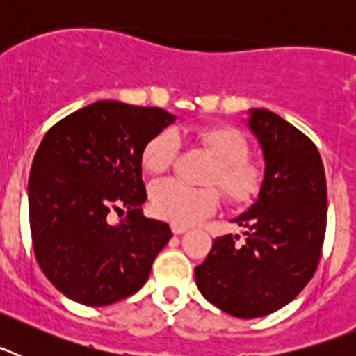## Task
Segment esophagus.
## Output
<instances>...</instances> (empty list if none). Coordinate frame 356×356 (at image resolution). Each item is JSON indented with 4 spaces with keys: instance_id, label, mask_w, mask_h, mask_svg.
Here are the masks:
<instances>
[{
    "instance_id": "34e87169",
    "label": "esophagus",
    "mask_w": 356,
    "mask_h": 356,
    "mask_svg": "<svg viewBox=\"0 0 356 356\" xmlns=\"http://www.w3.org/2000/svg\"><path fill=\"white\" fill-rule=\"evenodd\" d=\"M171 229H172V234H175V235H181V234H185V232H187V226L172 225Z\"/></svg>"
}]
</instances>
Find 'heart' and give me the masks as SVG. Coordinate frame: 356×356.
Returning <instances> with one entry per match:
<instances>
[{"label": "heart", "mask_w": 356, "mask_h": 356, "mask_svg": "<svg viewBox=\"0 0 356 356\" xmlns=\"http://www.w3.org/2000/svg\"><path fill=\"white\" fill-rule=\"evenodd\" d=\"M196 140L216 159L207 185H217L226 200L234 205H246L257 196L262 175L250 156V143L242 131L234 127H210L196 131ZM175 134L160 131L146 143L140 155L144 171L160 175L175 159ZM219 191L213 187H187L176 180H162L149 193L151 210L175 225H191L201 217L216 212L219 207Z\"/></svg>", "instance_id": "b5f03b06"}]
</instances>
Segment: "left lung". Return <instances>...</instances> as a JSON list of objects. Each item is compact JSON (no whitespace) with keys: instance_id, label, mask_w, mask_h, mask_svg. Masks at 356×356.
Masks as SVG:
<instances>
[{"instance_id":"obj_1","label":"left lung","mask_w":356,"mask_h":356,"mask_svg":"<svg viewBox=\"0 0 356 356\" xmlns=\"http://www.w3.org/2000/svg\"><path fill=\"white\" fill-rule=\"evenodd\" d=\"M264 149L259 200L234 222L238 235L217 237L196 285L222 312L241 319L267 316L291 303L312 280L326 234V176L316 144L269 110L248 121Z\"/></svg>"}]
</instances>
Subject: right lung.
<instances>
[{"label": "right lung", "instance_id": "1", "mask_svg": "<svg viewBox=\"0 0 356 356\" xmlns=\"http://www.w3.org/2000/svg\"><path fill=\"white\" fill-rule=\"evenodd\" d=\"M172 121L156 106L96 102L44 135L28 181L31 244L46 278L69 300L105 307L149 278L172 234L140 209V155ZM115 215L123 216L118 225Z\"/></svg>", "mask_w": 356, "mask_h": 356}]
</instances>
